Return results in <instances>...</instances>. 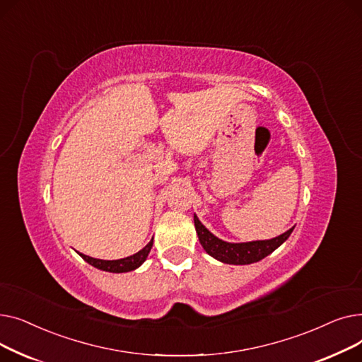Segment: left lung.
Here are the masks:
<instances>
[{
    "instance_id": "left-lung-1",
    "label": "left lung",
    "mask_w": 362,
    "mask_h": 362,
    "mask_svg": "<svg viewBox=\"0 0 362 362\" xmlns=\"http://www.w3.org/2000/svg\"><path fill=\"white\" fill-rule=\"evenodd\" d=\"M195 229L199 238V242L202 248L210 254L211 257L217 258L221 262L226 264H236V265H245L257 262L267 255H270L276 248L286 240L292 230L284 232L283 235L269 239V240H255V242H246V243H229L224 242L218 238H216L211 232L206 230V227L198 220L197 216H194Z\"/></svg>"
}]
</instances>
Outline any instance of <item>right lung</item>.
I'll list each match as a JSON object with an SVG mask.
<instances>
[{
    "label": "right lung",
    "instance_id": "right-lung-1",
    "mask_svg": "<svg viewBox=\"0 0 362 362\" xmlns=\"http://www.w3.org/2000/svg\"><path fill=\"white\" fill-rule=\"evenodd\" d=\"M151 248H152V240L139 252L133 254L130 257H126V258H122V259H114V261L92 258V257H88V255H83V254H81V257L86 262H89L90 265H93V267H97L100 270L110 272V273H126V272H132V270L138 269L139 265L146 259Z\"/></svg>",
    "mask_w": 362,
    "mask_h": 362
}]
</instances>
